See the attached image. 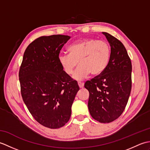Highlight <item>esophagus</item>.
Wrapping results in <instances>:
<instances>
[{"label": "esophagus", "mask_w": 150, "mask_h": 150, "mask_svg": "<svg viewBox=\"0 0 150 150\" xmlns=\"http://www.w3.org/2000/svg\"><path fill=\"white\" fill-rule=\"evenodd\" d=\"M78 85H79V88H83V86H84V83H83V82H78Z\"/></svg>", "instance_id": "1"}]
</instances>
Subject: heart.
<instances>
[{"label":"heart","instance_id":"heart-1","mask_svg":"<svg viewBox=\"0 0 150 150\" xmlns=\"http://www.w3.org/2000/svg\"><path fill=\"white\" fill-rule=\"evenodd\" d=\"M69 54H60L59 62L67 75H71L79 64L73 77L83 80L91 73L97 75L103 73L109 63L111 49L106 42L92 38L81 39L68 47Z\"/></svg>","mask_w":150,"mask_h":150}]
</instances>
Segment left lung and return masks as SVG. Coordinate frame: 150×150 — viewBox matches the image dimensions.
Returning <instances> with one entry per match:
<instances>
[{
	"label": "left lung",
	"mask_w": 150,
	"mask_h": 150,
	"mask_svg": "<svg viewBox=\"0 0 150 150\" xmlns=\"http://www.w3.org/2000/svg\"><path fill=\"white\" fill-rule=\"evenodd\" d=\"M111 47L110 59L104 71L84 84L90 93L88 109L91 117L109 123L122 113L132 89V62L120 40L103 32Z\"/></svg>",
	"instance_id": "obj_1"
}]
</instances>
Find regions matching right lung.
<instances>
[{
  "mask_svg": "<svg viewBox=\"0 0 150 150\" xmlns=\"http://www.w3.org/2000/svg\"><path fill=\"white\" fill-rule=\"evenodd\" d=\"M69 36L40 37L27 47L19 70L21 95L38 122L51 129L68 122L79 90L76 81L64 71L59 62L60 50Z\"/></svg>",
  "mask_w": 150,
  "mask_h": 150,
  "instance_id": "1",
  "label": "right lung"
}]
</instances>
